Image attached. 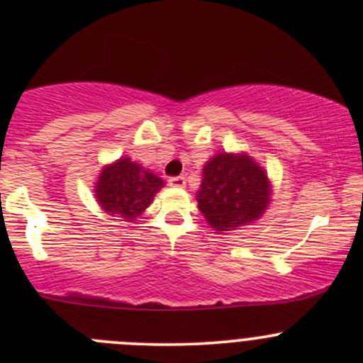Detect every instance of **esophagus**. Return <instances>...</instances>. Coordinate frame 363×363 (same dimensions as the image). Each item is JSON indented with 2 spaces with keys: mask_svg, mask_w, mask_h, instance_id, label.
I'll return each mask as SVG.
<instances>
[{
  "mask_svg": "<svg viewBox=\"0 0 363 363\" xmlns=\"http://www.w3.org/2000/svg\"><path fill=\"white\" fill-rule=\"evenodd\" d=\"M169 184L172 187H184L186 186V177L177 176V177H170Z\"/></svg>",
  "mask_w": 363,
  "mask_h": 363,
  "instance_id": "34e87169",
  "label": "esophagus"
}]
</instances>
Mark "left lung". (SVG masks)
<instances>
[{"label": "left lung", "instance_id": "1", "mask_svg": "<svg viewBox=\"0 0 363 363\" xmlns=\"http://www.w3.org/2000/svg\"><path fill=\"white\" fill-rule=\"evenodd\" d=\"M198 208L216 234L259 220L272 201L266 170L247 153H218L203 169Z\"/></svg>", "mask_w": 363, "mask_h": 363}]
</instances>
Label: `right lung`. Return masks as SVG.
I'll return each mask as SVG.
<instances>
[{
    "label": "right lung",
    "mask_w": 363,
    "mask_h": 363,
    "mask_svg": "<svg viewBox=\"0 0 363 363\" xmlns=\"http://www.w3.org/2000/svg\"><path fill=\"white\" fill-rule=\"evenodd\" d=\"M160 187H164L160 177L129 157H121L101 170L95 182V198L104 211L131 222L147 210Z\"/></svg>",
    "instance_id": "add662e5"
}]
</instances>
